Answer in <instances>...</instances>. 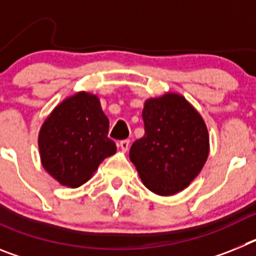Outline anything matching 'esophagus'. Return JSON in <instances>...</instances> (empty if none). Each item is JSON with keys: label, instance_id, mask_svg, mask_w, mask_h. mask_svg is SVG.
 I'll return each mask as SVG.
<instances>
[{"label": "esophagus", "instance_id": "1", "mask_svg": "<svg viewBox=\"0 0 256 256\" xmlns=\"http://www.w3.org/2000/svg\"><path fill=\"white\" fill-rule=\"evenodd\" d=\"M118 146L120 148L122 151H126L128 148H130V140H123V141H120L118 144Z\"/></svg>", "mask_w": 256, "mask_h": 256}]
</instances>
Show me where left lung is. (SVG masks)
Segmentation results:
<instances>
[{"label":"left lung","mask_w":256,"mask_h":256,"mask_svg":"<svg viewBox=\"0 0 256 256\" xmlns=\"http://www.w3.org/2000/svg\"><path fill=\"white\" fill-rule=\"evenodd\" d=\"M142 118L144 134L133 142L130 162L150 191L174 195L198 177L206 162V126L186 98L176 94L146 101Z\"/></svg>","instance_id":"obj_1"}]
</instances>
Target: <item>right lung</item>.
<instances>
[{"instance_id":"obj_1","label":"right lung","mask_w":256,"mask_h":256,"mask_svg":"<svg viewBox=\"0 0 256 256\" xmlns=\"http://www.w3.org/2000/svg\"><path fill=\"white\" fill-rule=\"evenodd\" d=\"M108 133V119L96 96L79 92L69 97L40 128L38 146L44 169L64 186H80L116 151Z\"/></svg>"}]
</instances>
